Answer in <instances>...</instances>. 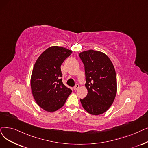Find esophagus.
Instances as JSON below:
<instances>
[{"label": "esophagus", "instance_id": "34e87169", "mask_svg": "<svg viewBox=\"0 0 148 148\" xmlns=\"http://www.w3.org/2000/svg\"><path fill=\"white\" fill-rule=\"evenodd\" d=\"M79 84H76L75 85V86L74 87V89L75 90V91H77V90L79 89Z\"/></svg>", "mask_w": 148, "mask_h": 148}]
</instances>
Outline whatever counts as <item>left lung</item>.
I'll list each match as a JSON object with an SVG mask.
<instances>
[{
    "mask_svg": "<svg viewBox=\"0 0 148 148\" xmlns=\"http://www.w3.org/2000/svg\"><path fill=\"white\" fill-rule=\"evenodd\" d=\"M79 57L85 66V86L88 94L80 101L92 115L106 112L117 93V78L113 64L104 53L92 49L83 51Z\"/></svg>",
    "mask_w": 148,
    "mask_h": 148,
    "instance_id": "1",
    "label": "left lung"
}]
</instances>
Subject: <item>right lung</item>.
I'll return each instance as SVG.
<instances>
[{
    "instance_id": "right-lung-1",
    "label": "right lung",
    "mask_w": 148,
    "mask_h": 148,
    "mask_svg": "<svg viewBox=\"0 0 148 148\" xmlns=\"http://www.w3.org/2000/svg\"><path fill=\"white\" fill-rule=\"evenodd\" d=\"M72 51L54 46L38 57L31 77V87L38 105L48 112L62 108L72 91L62 82L61 65Z\"/></svg>"
}]
</instances>
